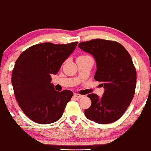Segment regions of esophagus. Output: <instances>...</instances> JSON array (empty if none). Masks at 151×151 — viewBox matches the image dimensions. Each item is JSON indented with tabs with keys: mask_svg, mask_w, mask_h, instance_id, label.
Instances as JSON below:
<instances>
[{
	"mask_svg": "<svg viewBox=\"0 0 151 151\" xmlns=\"http://www.w3.org/2000/svg\"><path fill=\"white\" fill-rule=\"evenodd\" d=\"M74 96H75L76 98H81L84 96H82V95H80V94H78V93H75V94H74Z\"/></svg>",
	"mask_w": 151,
	"mask_h": 151,
	"instance_id": "esophagus-1",
	"label": "esophagus"
}]
</instances>
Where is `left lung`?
I'll return each instance as SVG.
<instances>
[{"label": "left lung", "instance_id": "left-lung-1", "mask_svg": "<svg viewBox=\"0 0 151 151\" xmlns=\"http://www.w3.org/2000/svg\"><path fill=\"white\" fill-rule=\"evenodd\" d=\"M78 47L96 59L94 78L104 88L102 98L94 93L87 96L91 105L84 111L86 118L101 124L117 121L135 95L137 75L131 55L115 41L93 39L80 42Z\"/></svg>", "mask_w": 151, "mask_h": 151}]
</instances>
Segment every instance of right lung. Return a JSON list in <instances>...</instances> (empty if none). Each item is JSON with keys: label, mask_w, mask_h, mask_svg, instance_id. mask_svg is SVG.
<instances>
[{"label": "right lung", "mask_w": 151, "mask_h": 151, "mask_svg": "<svg viewBox=\"0 0 151 151\" xmlns=\"http://www.w3.org/2000/svg\"><path fill=\"white\" fill-rule=\"evenodd\" d=\"M78 42L55 45L44 42L29 47L16 61L12 83L18 105L30 119L41 124L58 120L73 92L55 90L51 75L76 49Z\"/></svg>", "instance_id": "right-lung-1"}]
</instances>
